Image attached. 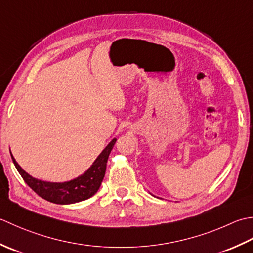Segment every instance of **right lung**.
Returning a JSON list of instances; mask_svg holds the SVG:
<instances>
[{
    "instance_id": "add662e5",
    "label": "right lung",
    "mask_w": 253,
    "mask_h": 253,
    "mask_svg": "<svg viewBox=\"0 0 253 253\" xmlns=\"http://www.w3.org/2000/svg\"><path fill=\"white\" fill-rule=\"evenodd\" d=\"M116 141L117 138H113L108 144L104 151L98 155L95 162L83 174L65 182H50L34 178L19 166L17 162L15 161L12 153L11 156L15 167L25 180V182L39 197L55 204H73L89 199L98 191L102 179L105 177L108 157H109V154Z\"/></svg>"
}]
</instances>
